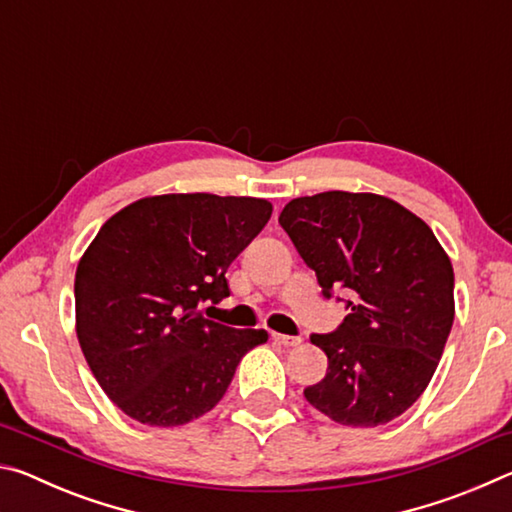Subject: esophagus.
Instances as JSON below:
<instances>
[{
    "mask_svg": "<svg viewBox=\"0 0 512 512\" xmlns=\"http://www.w3.org/2000/svg\"><path fill=\"white\" fill-rule=\"evenodd\" d=\"M273 341L284 345V348H296V345L302 343V339H298V336H284V334H273Z\"/></svg>",
    "mask_w": 512,
    "mask_h": 512,
    "instance_id": "obj_1",
    "label": "esophagus"
}]
</instances>
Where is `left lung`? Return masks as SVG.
Here are the masks:
<instances>
[{
    "label": "left lung",
    "mask_w": 512,
    "mask_h": 512,
    "mask_svg": "<svg viewBox=\"0 0 512 512\" xmlns=\"http://www.w3.org/2000/svg\"><path fill=\"white\" fill-rule=\"evenodd\" d=\"M280 225L325 296L350 289L334 334H314L327 375L307 402L343 427H379L429 386L454 323V268L420 216L370 192H323L284 205Z\"/></svg>",
    "instance_id": "left-lung-1"
}]
</instances>
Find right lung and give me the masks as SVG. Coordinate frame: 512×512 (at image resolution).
Masks as SVG:
<instances>
[{
	"label": "right lung",
	"mask_w": 512,
	"mask_h": 512,
	"mask_svg": "<svg viewBox=\"0 0 512 512\" xmlns=\"http://www.w3.org/2000/svg\"><path fill=\"white\" fill-rule=\"evenodd\" d=\"M273 214L266 198L146 196L112 214L76 266V336L112 402L149 427L212 411L266 329L203 318L225 271Z\"/></svg>",
	"instance_id": "right-lung-1"
}]
</instances>
